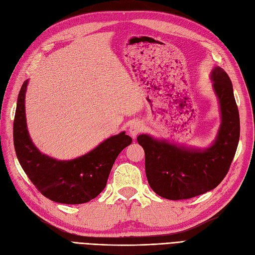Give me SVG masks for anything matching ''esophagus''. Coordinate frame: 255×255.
Listing matches in <instances>:
<instances>
[{
    "instance_id": "esophagus-1",
    "label": "esophagus",
    "mask_w": 255,
    "mask_h": 255,
    "mask_svg": "<svg viewBox=\"0 0 255 255\" xmlns=\"http://www.w3.org/2000/svg\"><path fill=\"white\" fill-rule=\"evenodd\" d=\"M141 129H142V126L140 125L139 122H133L132 125H130L129 128H128V132L133 137H136L138 134L141 132Z\"/></svg>"
}]
</instances>
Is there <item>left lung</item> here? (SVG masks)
Segmentation results:
<instances>
[{"mask_svg":"<svg viewBox=\"0 0 255 255\" xmlns=\"http://www.w3.org/2000/svg\"><path fill=\"white\" fill-rule=\"evenodd\" d=\"M212 79L219 99L222 122L211 148L189 150L155 140L148 135L137 137L144 150L145 174L150 187L165 199H189L217 187L234 158L241 123L232 82L220 67L214 69Z\"/></svg>","mask_w":255,"mask_h":255,"instance_id":"obj_1","label":"left lung"}]
</instances>
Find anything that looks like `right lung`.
Instances as JSON below:
<instances>
[{
    "mask_svg": "<svg viewBox=\"0 0 255 255\" xmlns=\"http://www.w3.org/2000/svg\"><path fill=\"white\" fill-rule=\"evenodd\" d=\"M26 86L27 81L20 89L13 120V145L22 169L35 187L52 201L82 204L95 199L105 188L116 158L132 143V138L122 132L72 160L61 161L44 155L36 149L27 133Z\"/></svg>",
    "mask_w": 255,
    "mask_h": 255,
    "instance_id": "right-lung-1",
    "label": "right lung"
}]
</instances>
